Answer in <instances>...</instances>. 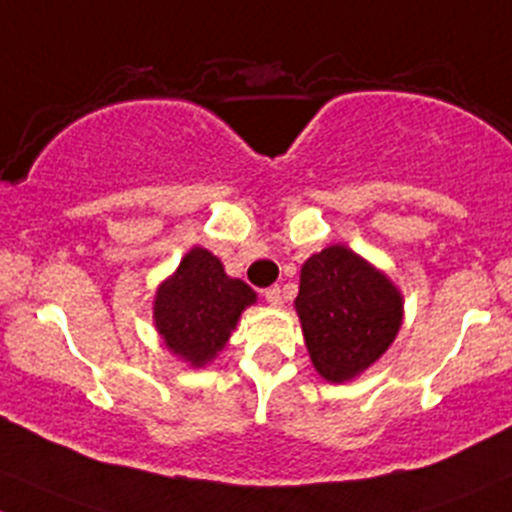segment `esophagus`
<instances>
[{
	"label": "esophagus",
	"instance_id": "1",
	"mask_svg": "<svg viewBox=\"0 0 512 512\" xmlns=\"http://www.w3.org/2000/svg\"><path fill=\"white\" fill-rule=\"evenodd\" d=\"M262 294H265V299L272 303V306H279V303L284 301V294H282V286H267L265 291H262Z\"/></svg>",
	"mask_w": 512,
	"mask_h": 512
}]
</instances>
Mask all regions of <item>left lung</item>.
<instances>
[{
    "label": "left lung",
    "mask_w": 512,
    "mask_h": 512,
    "mask_svg": "<svg viewBox=\"0 0 512 512\" xmlns=\"http://www.w3.org/2000/svg\"><path fill=\"white\" fill-rule=\"evenodd\" d=\"M296 311L313 367L340 384L389 350L401 328L403 301L362 257L330 245L301 267Z\"/></svg>",
    "instance_id": "1"
}]
</instances>
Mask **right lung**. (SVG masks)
Segmentation results:
<instances>
[{"label": "right lung", "instance_id": "add662e5", "mask_svg": "<svg viewBox=\"0 0 512 512\" xmlns=\"http://www.w3.org/2000/svg\"><path fill=\"white\" fill-rule=\"evenodd\" d=\"M250 303H255V291L230 279L209 250L194 247L157 291L155 325L174 355L201 367L226 345Z\"/></svg>", "mask_w": 512, "mask_h": 512}]
</instances>
